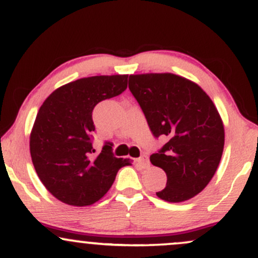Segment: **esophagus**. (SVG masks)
Returning a JSON list of instances; mask_svg holds the SVG:
<instances>
[{"label":"esophagus","mask_w":258,"mask_h":258,"mask_svg":"<svg viewBox=\"0 0 258 258\" xmlns=\"http://www.w3.org/2000/svg\"><path fill=\"white\" fill-rule=\"evenodd\" d=\"M137 164L139 165V166H141L142 168H147V167H149V159H148V156L147 155H143V156H141V158H139L138 160H137Z\"/></svg>","instance_id":"34e87169"}]
</instances>
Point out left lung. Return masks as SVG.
<instances>
[{
  "label": "left lung",
  "mask_w": 258,
  "mask_h": 258,
  "mask_svg": "<svg viewBox=\"0 0 258 258\" xmlns=\"http://www.w3.org/2000/svg\"><path fill=\"white\" fill-rule=\"evenodd\" d=\"M128 87L153 135L167 138L150 155L167 176L156 195L168 203L191 199L212 179L223 153L224 126L217 108L199 85L171 73L130 75Z\"/></svg>",
  "instance_id": "8db88e82"
}]
</instances>
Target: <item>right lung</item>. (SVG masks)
<instances>
[{
  "label": "right lung",
  "mask_w": 258,
  "mask_h": 258,
  "mask_svg": "<svg viewBox=\"0 0 258 258\" xmlns=\"http://www.w3.org/2000/svg\"><path fill=\"white\" fill-rule=\"evenodd\" d=\"M128 75L79 79L53 91L41 105L30 133L32 164L53 197L72 206H88L110 189L117 171L131 160L115 158L111 144L94 154L92 111L127 88Z\"/></svg>",
  "instance_id": "right-lung-1"
}]
</instances>
